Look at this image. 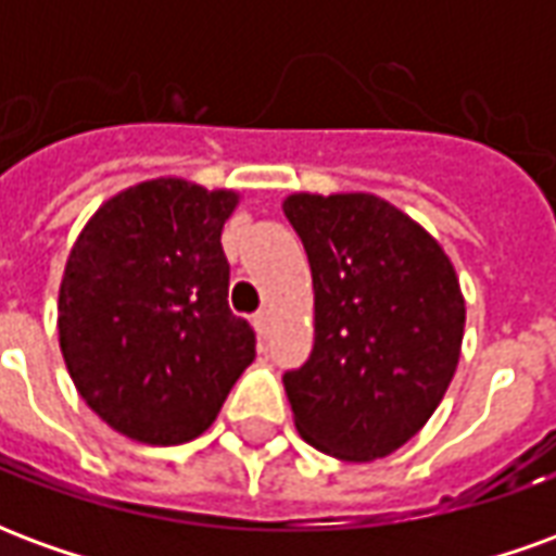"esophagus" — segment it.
<instances>
[{
	"mask_svg": "<svg viewBox=\"0 0 556 556\" xmlns=\"http://www.w3.org/2000/svg\"><path fill=\"white\" fill-rule=\"evenodd\" d=\"M253 327H255V333L265 339L267 337V327H270V313H267V309H262V313H255L253 315Z\"/></svg>",
	"mask_w": 556,
	"mask_h": 556,
	"instance_id": "1",
	"label": "esophagus"
}]
</instances>
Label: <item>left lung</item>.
<instances>
[{"label":"left lung","instance_id":"8db88e82","mask_svg":"<svg viewBox=\"0 0 556 556\" xmlns=\"http://www.w3.org/2000/svg\"><path fill=\"white\" fill-rule=\"evenodd\" d=\"M315 291V342L282 375L294 426L315 450L372 462L396 453L453 381L465 298L419 223L372 193H291Z\"/></svg>","mask_w":556,"mask_h":556}]
</instances>
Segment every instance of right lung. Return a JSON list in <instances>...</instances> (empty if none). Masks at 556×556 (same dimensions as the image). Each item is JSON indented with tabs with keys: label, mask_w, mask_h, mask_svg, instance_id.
<instances>
[{
	"label": "right lung",
	"mask_w": 556,
	"mask_h": 556,
	"mask_svg": "<svg viewBox=\"0 0 556 556\" xmlns=\"http://www.w3.org/2000/svg\"><path fill=\"white\" fill-rule=\"evenodd\" d=\"M235 205V190L142 181L106 199L67 255L62 357L86 405L130 441L199 438L255 361L219 243Z\"/></svg>",
	"instance_id": "1"
}]
</instances>
